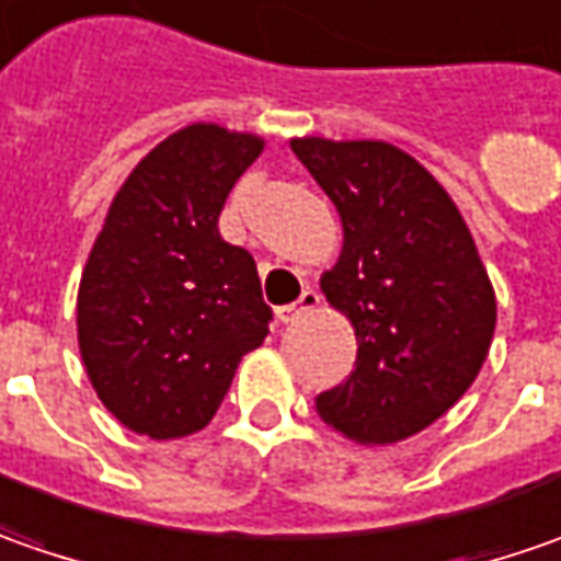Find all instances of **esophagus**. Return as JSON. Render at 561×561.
<instances>
[{"label": "esophagus", "mask_w": 561, "mask_h": 561, "mask_svg": "<svg viewBox=\"0 0 561 561\" xmlns=\"http://www.w3.org/2000/svg\"><path fill=\"white\" fill-rule=\"evenodd\" d=\"M319 307V291L317 288H304L300 291V298L295 304H285L276 310V319H279L282 325H288V322H298L304 313H310V310H317Z\"/></svg>", "instance_id": "1"}]
</instances>
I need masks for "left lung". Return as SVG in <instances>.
<instances>
[{
	"mask_svg": "<svg viewBox=\"0 0 561 561\" xmlns=\"http://www.w3.org/2000/svg\"><path fill=\"white\" fill-rule=\"evenodd\" d=\"M339 207L344 248L322 295L354 322L357 363L317 413L359 444H397L469 391L496 325L488 270L454 198L388 142L291 139Z\"/></svg>",
	"mask_w": 561,
	"mask_h": 561,
	"instance_id": "8db88e82",
	"label": "left lung"
}]
</instances>
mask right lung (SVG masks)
<instances>
[{
	"mask_svg": "<svg viewBox=\"0 0 561 561\" xmlns=\"http://www.w3.org/2000/svg\"><path fill=\"white\" fill-rule=\"evenodd\" d=\"M263 139L192 124L154 146L114 195L77 295L80 357L129 432L204 428L248 351L270 335L254 257L217 220Z\"/></svg>",
	"mask_w": 561,
	"mask_h": 561,
	"instance_id": "obj_1",
	"label": "right lung"
}]
</instances>
